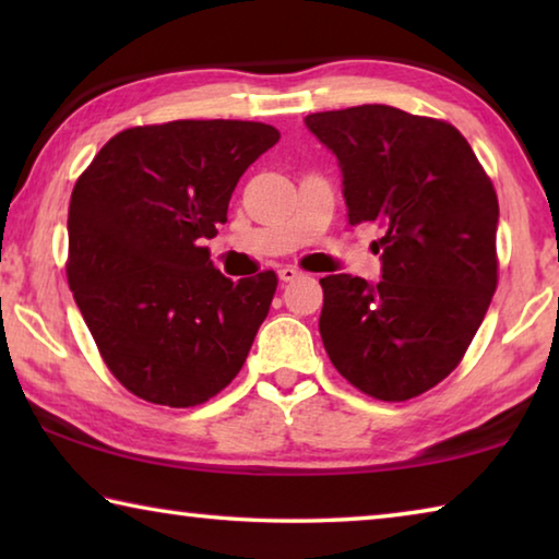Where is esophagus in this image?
Segmentation results:
<instances>
[{
    "label": "esophagus",
    "instance_id": "34e87169",
    "mask_svg": "<svg viewBox=\"0 0 559 559\" xmlns=\"http://www.w3.org/2000/svg\"><path fill=\"white\" fill-rule=\"evenodd\" d=\"M302 273L296 269V266H283V269H278V278L283 281V283H293L296 278H300Z\"/></svg>",
    "mask_w": 559,
    "mask_h": 559
}]
</instances>
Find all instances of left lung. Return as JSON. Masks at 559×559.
Masks as SVG:
<instances>
[{
  "mask_svg": "<svg viewBox=\"0 0 559 559\" xmlns=\"http://www.w3.org/2000/svg\"><path fill=\"white\" fill-rule=\"evenodd\" d=\"M337 157L347 222H377L382 278H320V337L349 384L384 402L431 390L461 362L498 283V197L461 132L367 103L313 112Z\"/></svg>",
  "mask_w": 559,
  "mask_h": 559,
  "instance_id": "8db88e82",
  "label": "left lung"
}]
</instances>
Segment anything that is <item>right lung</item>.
Segmentation results:
<instances>
[{"instance_id":"add662e5","label":"right lung","mask_w":559,"mask_h":559,"mask_svg":"<svg viewBox=\"0 0 559 559\" xmlns=\"http://www.w3.org/2000/svg\"><path fill=\"white\" fill-rule=\"evenodd\" d=\"M281 132L249 120H175L118 132L73 187L69 286L108 370L135 396L194 406L246 362L276 273L231 281L212 239L239 177Z\"/></svg>"}]
</instances>
